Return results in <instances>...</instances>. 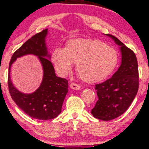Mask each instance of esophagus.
<instances>
[{"label":"esophagus","mask_w":149,"mask_h":149,"mask_svg":"<svg viewBox=\"0 0 149 149\" xmlns=\"http://www.w3.org/2000/svg\"><path fill=\"white\" fill-rule=\"evenodd\" d=\"M70 87L72 89H73V90H79L80 88H81V87H80L79 85H78L77 84H75V83H71L70 84Z\"/></svg>","instance_id":"1"}]
</instances>
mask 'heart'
I'll return each mask as SVG.
<instances>
[{
    "label": "heart",
    "mask_w": 149,
    "mask_h": 149,
    "mask_svg": "<svg viewBox=\"0 0 149 149\" xmlns=\"http://www.w3.org/2000/svg\"><path fill=\"white\" fill-rule=\"evenodd\" d=\"M52 62L60 76L70 72L72 63L79 77L87 83H97L107 77L116 68L118 56L113 48L98 40L74 39L65 48H56Z\"/></svg>",
    "instance_id": "b5f03b06"
}]
</instances>
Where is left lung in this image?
Wrapping results in <instances>:
<instances>
[{"mask_svg": "<svg viewBox=\"0 0 149 149\" xmlns=\"http://www.w3.org/2000/svg\"><path fill=\"white\" fill-rule=\"evenodd\" d=\"M106 36L120 46L121 64L111 78L95 85L98 100L91 113L100 120H110L123 114L132 102L139 88V72L135 54L116 37Z\"/></svg>", "mask_w": 149, "mask_h": 149, "instance_id": "8db88e82", "label": "left lung"}]
</instances>
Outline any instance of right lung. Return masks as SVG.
<instances>
[{
	"mask_svg": "<svg viewBox=\"0 0 149 149\" xmlns=\"http://www.w3.org/2000/svg\"><path fill=\"white\" fill-rule=\"evenodd\" d=\"M48 29L43 30L28 40L13 54L9 65L8 88L12 100L26 114L38 120H50L60 114L68 92V81L56 76L53 65L48 58L45 38ZM32 54L38 57L43 69V78L40 87L32 94H24L13 86L10 78L11 65L17 57Z\"/></svg>",
	"mask_w": 149,
	"mask_h": 149,
	"instance_id": "right-lung-1",
	"label": "right lung"
}]
</instances>
